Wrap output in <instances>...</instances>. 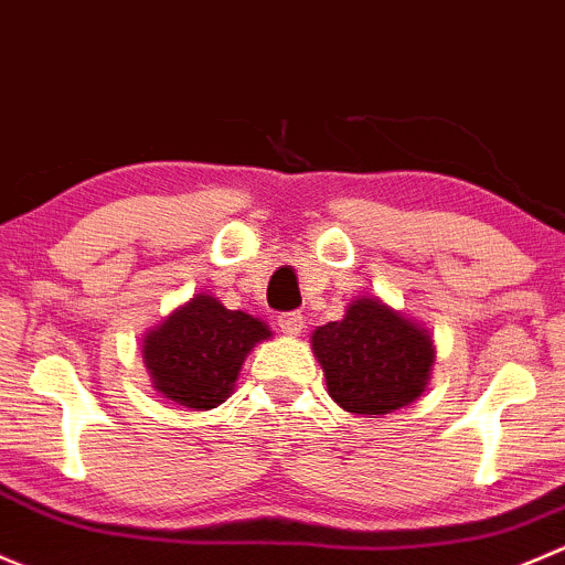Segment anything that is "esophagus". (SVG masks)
Segmentation results:
<instances>
[{"instance_id": "34e87169", "label": "esophagus", "mask_w": 565, "mask_h": 565, "mask_svg": "<svg viewBox=\"0 0 565 565\" xmlns=\"http://www.w3.org/2000/svg\"><path fill=\"white\" fill-rule=\"evenodd\" d=\"M277 326H280L282 334L299 337L305 331V316L301 312H282V316H277Z\"/></svg>"}]
</instances>
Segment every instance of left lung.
<instances>
[{
  "mask_svg": "<svg viewBox=\"0 0 565 565\" xmlns=\"http://www.w3.org/2000/svg\"><path fill=\"white\" fill-rule=\"evenodd\" d=\"M312 351L340 408L381 416L413 403L433 367V340L377 299L348 305L342 321L318 326Z\"/></svg>",
  "mask_w": 565,
  "mask_h": 565,
  "instance_id": "8db88e82",
  "label": "left lung"
}]
</instances>
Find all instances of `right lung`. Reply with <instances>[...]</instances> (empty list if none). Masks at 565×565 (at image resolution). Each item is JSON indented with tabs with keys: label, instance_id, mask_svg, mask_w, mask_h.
<instances>
[{
	"label": "right lung",
	"instance_id": "right-lung-1",
	"mask_svg": "<svg viewBox=\"0 0 565 565\" xmlns=\"http://www.w3.org/2000/svg\"><path fill=\"white\" fill-rule=\"evenodd\" d=\"M271 337L266 323L198 294L143 340L154 388L195 411L217 408L234 392L244 356Z\"/></svg>",
	"mask_w": 565,
	"mask_h": 565
}]
</instances>
